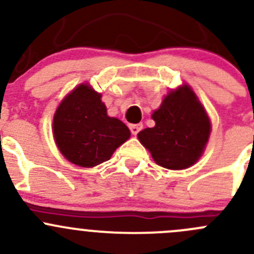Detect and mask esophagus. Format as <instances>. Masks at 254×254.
Instances as JSON below:
<instances>
[{"label": "esophagus", "mask_w": 254, "mask_h": 254, "mask_svg": "<svg viewBox=\"0 0 254 254\" xmlns=\"http://www.w3.org/2000/svg\"><path fill=\"white\" fill-rule=\"evenodd\" d=\"M129 127L132 135H137L142 130V124H130Z\"/></svg>", "instance_id": "34e87169"}]
</instances>
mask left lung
<instances>
[{
	"label": "left lung",
	"instance_id": "8db88e82",
	"mask_svg": "<svg viewBox=\"0 0 254 254\" xmlns=\"http://www.w3.org/2000/svg\"><path fill=\"white\" fill-rule=\"evenodd\" d=\"M152 119L156 125L137 134L157 165L184 170L203 155L211 125L205 109L188 84L171 91Z\"/></svg>",
	"mask_w": 254,
	"mask_h": 254
}]
</instances>
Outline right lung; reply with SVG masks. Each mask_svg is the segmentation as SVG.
<instances>
[{"label":"right lung","mask_w":254,"mask_h":254,"mask_svg":"<svg viewBox=\"0 0 254 254\" xmlns=\"http://www.w3.org/2000/svg\"><path fill=\"white\" fill-rule=\"evenodd\" d=\"M101 97L88 83H82L63 99L54 115L56 145L66 160L79 167L106 162L130 137L124 123L108 117Z\"/></svg>","instance_id":"obj_1"}]
</instances>
